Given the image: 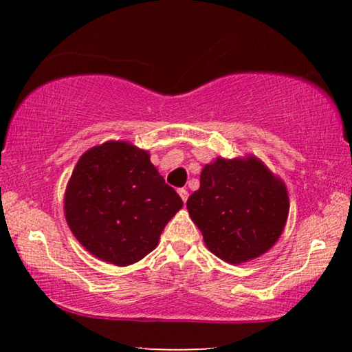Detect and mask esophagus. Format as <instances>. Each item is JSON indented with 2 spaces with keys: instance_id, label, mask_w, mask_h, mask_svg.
Segmentation results:
<instances>
[{
  "instance_id": "1",
  "label": "esophagus",
  "mask_w": 352,
  "mask_h": 352,
  "mask_svg": "<svg viewBox=\"0 0 352 352\" xmlns=\"http://www.w3.org/2000/svg\"><path fill=\"white\" fill-rule=\"evenodd\" d=\"M178 195H180V197H182V200L184 201V204H186V200H188V197H189L188 190H186V189H184V188H182V189H178Z\"/></svg>"
}]
</instances>
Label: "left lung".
<instances>
[{"mask_svg": "<svg viewBox=\"0 0 352 352\" xmlns=\"http://www.w3.org/2000/svg\"><path fill=\"white\" fill-rule=\"evenodd\" d=\"M206 248L228 264L259 258L281 237L289 192L281 177L254 155L217 157L205 164L200 188L186 201Z\"/></svg>", "mask_w": 352, "mask_h": 352, "instance_id": "left-lung-1", "label": "left lung"}]
</instances>
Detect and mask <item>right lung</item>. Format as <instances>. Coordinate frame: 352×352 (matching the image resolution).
<instances>
[{"label": "right lung", "instance_id": "1", "mask_svg": "<svg viewBox=\"0 0 352 352\" xmlns=\"http://www.w3.org/2000/svg\"><path fill=\"white\" fill-rule=\"evenodd\" d=\"M180 199L151 153L129 141H105L82 155L63 197L65 219L82 247L109 264L127 267L157 248Z\"/></svg>", "mask_w": 352, "mask_h": 352}]
</instances>
